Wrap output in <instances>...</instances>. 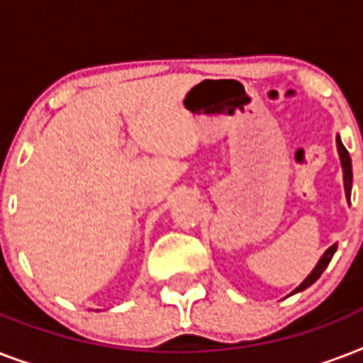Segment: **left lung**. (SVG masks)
Instances as JSON below:
<instances>
[{
    "label": "left lung",
    "instance_id": "left-lung-1",
    "mask_svg": "<svg viewBox=\"0 0 363 363\" xmlns=\"http://www.w3.org/2000/svg\"><path fill=\"white\" fill-rule=\"evenodd\" d=\"M337 152H339V160H341V167H343V184H345V196H347V199H349L350 203V190H352V162H350V156L349 152H347V148H345V145L341 143V137L337 135ZM335 250H337V242H333L332 247L328 248L326 252L322 254L320 259H318V264L315 265V269L311 271L309 275H307V279H305L301 284H299L296 290H294L292 294H298V292H303L305 288H309L313 282L318 279V277L324 273V269L328 267V264H330V259L333 258V254H335ZM290 294V296H292Z\"/></svg>",
    "mask_w": 363,
    "mask_h": 363
}]
</instances>
